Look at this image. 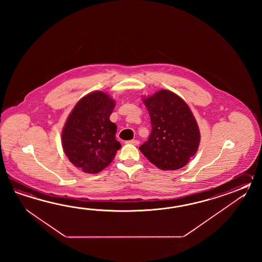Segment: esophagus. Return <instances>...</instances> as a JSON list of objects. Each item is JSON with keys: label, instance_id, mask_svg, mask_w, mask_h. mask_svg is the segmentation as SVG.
Here are the masks:
<instances>
[{"label": "esophagus", "instance_id": "obj_1", "mask_svg": "<svg viewBox=\"0 0 262 262\" xmlns=\"http://www.w3.org/2000/svg\"><path fill=\"white\" fill-rule=\"evenodd\" d=\"M127 143H129V144L139 145V141L137 140V139H132V140H128Z\"/></svg>", "mask_w": 262, "mask_h": 262}]
</instances>
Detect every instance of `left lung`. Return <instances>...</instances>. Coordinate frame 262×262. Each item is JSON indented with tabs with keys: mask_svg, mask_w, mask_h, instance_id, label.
Here are the masks:
<instances>
[{
	"mask_svg": "<svg viewBox=\"0 0 262 262\" xmlns=\"http://www.w3.org/2000/svg\"><path fill=\"white\" fill-rule=\"evenodd\" d=\"M150 113L151 131L140 151L163 170L184 167L195 156L201 134L189 106L180 96L161 90L143 99Z\"/></svg>",
	"mask_w": 262,
	"mask_h": 262,
	"instance_id": "obj_1",
	"label": "left lung"
}]
</instances>
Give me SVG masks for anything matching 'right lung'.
<instances>
[{
  "instance_id": "right-lung-1",
  "label": "right lung",
  "mask_w": 262,
  "mask_h": 262,
  "mask_svg": "<svg viewBox=\"0 0 262 262\" xmlns=\"http://www.w3.org/2000/svg\"><path fill=\"white\" fill-rule=\"evenodd\" d=\"M115 102L103 92L82 97L67 118L61 133L62 149L69 161L83 172H100L121 148L117 126L110 116Z\"/></svg>"
}]
</instances>
